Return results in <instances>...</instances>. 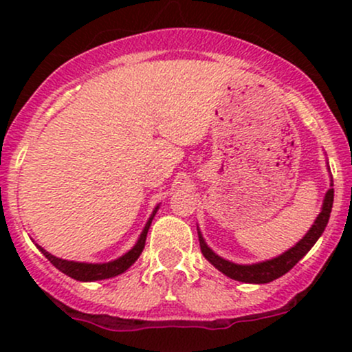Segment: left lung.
<instances>
[{
	"instance_id": "8db88e82",
	"label": "left lung",
	"mask_w": 352,
	"mask_h": 352,
	"mask_svg": "<svg viewBox=\"0 0 352 352\" xmlns=\"http://www.w3.org/2000/svg\"><path fill=\"white\" fill-rule=\"evenodd\" d=\"M331 187H333V177H331ZM333 200H334V188H329L328 192H326L324 200H322L321 212H319L316 220H314L313 227L308 230V233H306V235L302 236L296 245L292 246L288 252H285L276 258H272V260L260 261V263H253V265H238V263H233V261L225 260V258L218 256V254L213 252L207 243H205L204 236H201L200 230L197 227V230H199L200 250L201 253H204V256L207 258L210 263L215 266L218 272H221L225 276L232 278V280L241 281V283H254V285L270 283L276 280V278L283 276L285 273H288L289 270H292L311 248H313V245L316 243L318 238L322 235L326 225H328L331 208H333Z\"/></svg>"
}]
</instances>
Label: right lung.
<instances>
[{"instance_id":"obj_1","label":"right lung","mask_w":352,"mask_h":352,"mask_svg":"<svg viewBox=\"0 0 352 352\" xmlns=\"http://www.w3.org/2000/svg\"><path fill=\"white\" fill-rule=\"evenodd\" d=\"M159 207H160V205H157V207L153 208L151 218H148L147 223H145L142 233H140L137 243L132 246V250H129L127 253L122 254L120 258H117V260L107 261V263H80V261H67V260H63V258L54 256V254L46 252V250L41 248V246H38V245H36V246L41 250V253L47 258V260L51 261L52 266H56L59 272L67 274V276L74 278V280H78V281H99V280H107V278H114V276H117V274L124 273L125 270L131 268V266L137 261V258L140 256V253H142V250L145 246V238H147V232H148V228H151V223H152L153 217H155V213H157V210H159Z\"/></svg>"}]
</instances>
